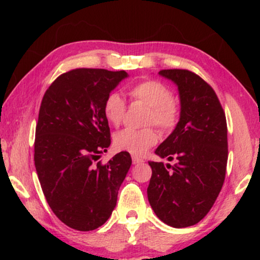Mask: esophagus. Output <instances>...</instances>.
I'll use <instances>...</instances> for the list:
<instances>
[{
  "label": "esophagus",
  "mask_w": 260,
  "mask_h": 260,
  "mask_svg": "<svg viewBox=\"0 0 260 260\" xmlns=\"http://www.w3.org/2000/svg\"><path fill=\"white\" fill-rule=\"evenodd\" d=\"M133 163L135 166H137V165H142V163H143V159L142 158H138V157H136V156H134L133 157Z\"/></svg>",
  "instance_id": "1"
}]
</instances>
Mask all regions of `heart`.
Here are the masks:
<instances>
[{
	"label": "heart",
	"mask_w": 260,
	"mask_h": 260,
	"mask_svg": "<svg viewBox=\"0 0 260 260\" xmlns=\"http://www.w3.org/2000/svg\"><path fill=\"white\" fill-rule=\"evenodd\" d=\"M129 94L133 101L143 103L149 108L145 124H154L162 131H169L176 125L180 116V108L173 99V91L162 81L156 79L142 80L131 85ZM105 118L113 125L123 122L126 111V103L118 92L106 95L103 105ZM158 141V135L154 129H124L113 137L115 148L126 151L134 156H143Z\"/></svg>",
	"instance_id": "obj_1"
}]
</instances>
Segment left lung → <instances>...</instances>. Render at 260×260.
<instances>
[{
	"label": "left lung",
	"mask_w": 260,
	"mask_h": 260,
	"mask_svg": "<svg viewBox=\"0 0 260 260\" xmlns=\"http://www.w3.org/2000/svg\"><path fill=\"white\" fill-rule=\"evenodd\" d=\"M180 95V120L155 154L175 165L149 161L152 174L148 200L167 225L182 229L207 215L226 175L227 123L218 95L206 81L188 70H162Z\"/></svg>",
	"instance_id": "1"
}]
</instances>
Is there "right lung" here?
<instances>
[{"label":"right lung","instance_id":"1","mask_svg":"<svg viewBox=\"0 0 260 260\" xmlns=\"http://www.w3.org/2000/svg\"><path fill=\"white\" fill-rule=\"evenodd\" d=\"M126 77L125 71L72 70L56 78L42 98L35 169L49 207L73 230L92 231L106 222L130 169L126 151L106 165L94 163L111 144L104 101Z\"/></svg>","mask_w":260,"mask_h":260}]
</instances>
